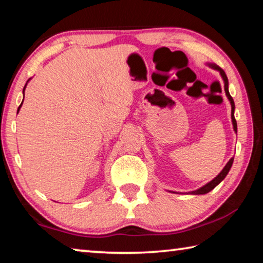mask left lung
Masks as SVG:
<instances>
[{
  "mask_svg": "<svg viewBox=\"0 0 263 263\" xmlns=\"http://www.w3.org/2000/svg\"><path fill=\"white\" fill-rule=\"evenodd\" d=\"M211 66H212V68L219 70L221 78H222V80H224V82H225V92H226V96H228V99H229L230 102H231V106H232V114H231V117H232L233 128H234V131L237 132V121H235V118H234V101H233V99H232V96H231L230 92H229V80H228V77H226L225 72H224V70H222L220 67H218V66H216V65H211ZM233 160H234V158L231 159L230 161H229L228 163H226V166L224 167V169H222V171L219 173V175H218L217 177H215V179H213L211 182H209L208 184L202 186V188H199L198 190L193 191V193H191V194H194V195H202V194H206V193H209V191H211L213 188H215V186H217L218 184L220 183V182H221L222 180L225 179L226 175H228V173L230 172L231 167H232Z\"/></svg>",
  "mask_w": 263,
  "mask_h": 263,
  "instance_id": "8db88e82",
  "label": "left lung"
}]
</instances>
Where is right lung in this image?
<instances>
[{"label": "right lung", "mask_w": 263, "mask_h": 263, "mask_svg": "<svg viewBox=\"0 0 263 263\" xmlns=\"http://www.w3.org/2000/svg\"><path fill=\"white\" fill-rule=\"evenodd\" d=\"M24 89H25V87H24ZM24 89H23V92H24ZM22 105V104H21ZM21 105H20V108H21ZM20 108H18V110H20Z\"/></svg>", "instance_id": "add662e5"}]
</instances>
